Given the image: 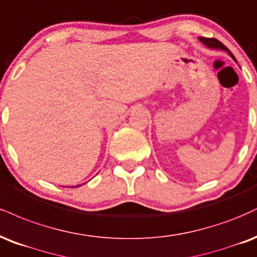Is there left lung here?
I'll list each match as a JSON object with an SVG mask.
<instances>
[{
  "instance_id": "obj_1",
  "label": "left lung",
  "mask_w": 257,
  "mask_h": 257,
  "mask_svg": "<svg viewBox=\"0 0 257 257\" xmlns=\"http://www.w3.org/2000/svg\"><path fill=\"white\" fill-rule=\"evenodd\" d=\"M200 41L202 42V43H203L204 45H207L208 48H212V49H221V50H225V51H227L228 54H230V55L233 57V55H232V53L230 50L227 49V48L225 47L224 44L221 43V42L220 41H218V39H215V38H206V37H200ZM234 59V57H233Z\"/></svg>"
}]
</instances>
